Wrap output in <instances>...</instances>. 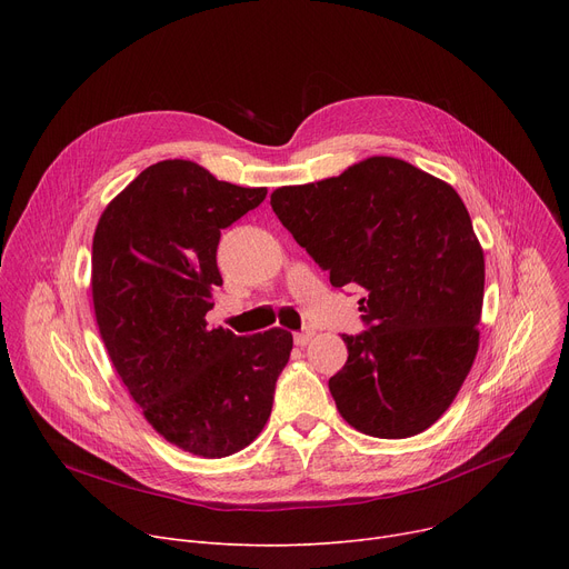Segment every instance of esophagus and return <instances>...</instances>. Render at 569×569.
<instances>
[{"instance_id":"esophagus-1","label":"esophagus","mask_w":569,"mask_h":569,"mask_svg":"<svg viewBox=\"0 0 569 569\" xmlns=\"http://www.w3.org/2000/svg\"><path fill=\"white\" fill-rule=\"evenodd\" d=\"M313 335H316L313 330H305V332H297V335H295V343H297V346H307V343H309V341L313 339Z\"/></svg>"}]
</instances>
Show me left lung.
Returning <instances> with one entry per match:
<instances>
[{
    "instance_id": "1",
    "label": "left lung",
    "mask_w": 569,
    "mask_h": 569,
    "mask_svg": "<svg viewBox=\"0 0 569 569\" xmlns=\"http://www.w3.org/2000/svg\"><path fill=\"white\" fill-rule=\"evenodd\" d=\"M330 283L367 290L369 330L330 378L343 420L373 438L427 431L452 406L480 348L485 251L459 193L395 157L269 198Z\"/></svg>"
}]
</instances>
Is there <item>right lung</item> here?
Masks as SVG:
<instances>
[{"instance_id": "right-lung-1", "label": "right lung", "mask_w": 569, "mask_h": 569, "mask_svg": "<svg viewBox=\"0 0 569 569\" xmlns=\"http://www.w3.org/2000/svg\"><path fill=\"white\" fill-rule=\"evenodd\" d=\"M247 189L168 159L114 196L94 230L92 302L110 362L144 420L179 450L223 459L269 420L292 335L209 330L221 230L256 209Z\"/></svg>"}]
</instances>
